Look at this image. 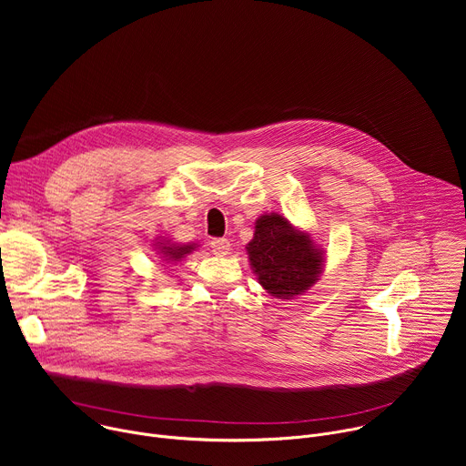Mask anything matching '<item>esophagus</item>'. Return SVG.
Returning <instances> with one entry per match:
<instances>
[{"label": "esophagus", "instance_id": "1", "mask_svg": "<svg viewBox=\"0 0 466 466\" xmlns=\"http://www.w3.org/2000/svg\"><path fill=\"white\" fill-rule=\"evenodd\" d=\"M210 247L214 250V254H219V256H225L228 250H230V241L225 239V238H216L210 241Z\"/></svg>", "mask_w": 466, "mask_h": 466}]
</instances>
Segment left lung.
<instances>
[{"mask_svg":"<svg viewBox=\"0 0 466 466\" xmlns=\"http://www.w3.org/2000/svg\"><path fill=\"white\" fill-rule=\"evenodd\" d=\"M247 245L258 282L277 299H291L309 289L322 271V250L309 234L291 227L279 214L259 216Z\"/></svg>","mask_w":466,"mask_h":466,"instance_id":"left-lung-1","label":"left lung"}]
</instances>
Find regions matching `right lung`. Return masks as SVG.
Returning a JSON list of instances; mask_svg holds the SVG:
<instances>
[{
  "label": "right lung",
  "mask_w": 466,
  "mask_h": 466,
  "mask_svg": "<svg viewBox=\"0 0 466 466\" xmlns=\"http://www.w3.org/2000/svg\"><path fill=\"white\" fill-rule=\"evenodd\" d=\"M157 248L160 250L166 263H175V261L182 259L184 256H187L189 252H193L195 245H175V243H169V241H166V243L158 241Z\"/></svg>",
  "instance_id": "obj_1"
}]
</instances>
